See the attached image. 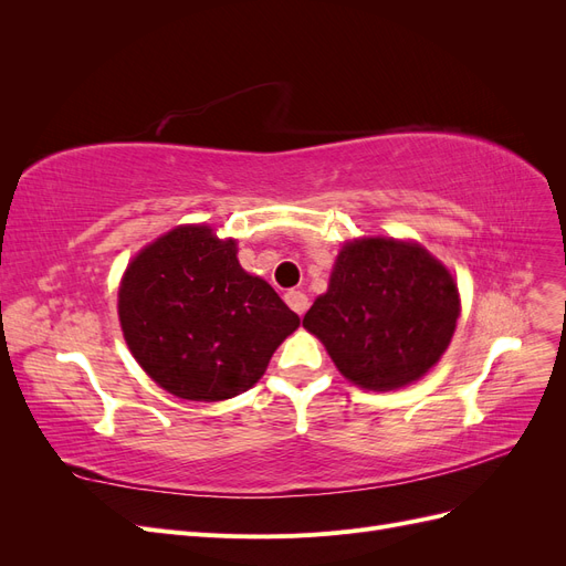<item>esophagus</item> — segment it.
I'll list each match as a JSON object with an SVG mask.
<instances>
[{"mask_svg": "<svg viewBox=\"0 0 566 566\" xmlns=\"http://www.w3.org/2000/svg\"><path fill=\"white\" fill-rule=\"evenodd\" d=\"M285 304L290 306V310H293L295 314H304L306 310H310V297H306L302 290H287L285 293Z\"/></svg>", "mask_w": 566, "mask_h": 566, "instance_id": "obj_1", "label": "esophagus"}]
</instances>
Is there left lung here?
<instances>
[{
  "label": "left lung",
  "instance_id": "left-lung-1",
  "mask_svg": "<svg viewBox=\"0 0 566 566\" xmlns=\"http://www.w3.org/2000/svg\"><path fill=\"white\" fill-rule=\"evenodd\" d=\"M460 314L451 273L420 245L364 238L342 248L328 293L304 314L337 370L364 389L413 382L447 352Z\"/></svg>",
  "mask_w": 566,
  "mask_h": 566
}]
</instances>
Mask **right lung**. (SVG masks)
<instances>
[{"label":"right lung","instance_id":"add662e5","mask_svg":"<svg viewBox=\"0 0 566 566\" xmlns=\"http://www.w3.org/2000/svg\"><path fill=\"white\" fill-rule=\"evenodd\" d=\"M119 323L142 368L179 399L224 401L262 378L300 325L266 281L235 260V241L179 227L125 271Z\"/></svg>","mask_w":566,"mask_h":566}]
</instances>
